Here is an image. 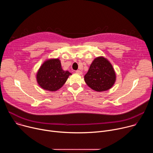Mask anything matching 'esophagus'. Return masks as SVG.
Segmentation results:
<instances>
[{
  "instance_id": "34e87169",
  "label": "esophagus",
  "mask_w": 153,
  "mask_h": 153,
  "mask_svg": "<svg viewBox=\"0 0 153 153\" xmlns=\"http://www.w3.org/2000/svg\"><path fill=\"white\" fill-rule=\"evenodd\" d=\"M76 72V73H77V74H80V75L82 74V72L80 71V70H77Z\"/></svg>"
}]
</instances>
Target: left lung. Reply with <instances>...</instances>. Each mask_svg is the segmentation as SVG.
I'll return each instance as SVG.
<instances>
[{
	"instance_id": "left-lung-1",
	"label": "left lung",
	"mask_w": 153,
	"mask_h": 153,
	"mask_svg": "<svg viewBox=\"0 0 153 153\" xmlns=\"http://www.w3.org/2000/svg\"><path fill=\"white\" fill-rule=\"evenodd\" d=\"M84 80L92 90L101 92L111 88L116 82V75L111 63L106 58L100 56L93 61Z\"/></svg>"
}]
</instances>
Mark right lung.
I'll return each instance as SVG.
<instances>
[{
	"instance_id": "obj_1",
	"label": "right lung",
	"mask_w": 153,
	"mask_h": 153,
	"mask_svg": "<svg viewBox=\"0 0 153 153\" xmlns=\"http://www.w3.org/2000/svg\"><path fill=\"white\" fill-rule=\"evenodd\" d=\"M70 75L71 73L68 71L62 70L59 59H51L42 63L37 73L36 79L43 90L56 91L65 84Z\"/></svg>"
}]
</instances>
